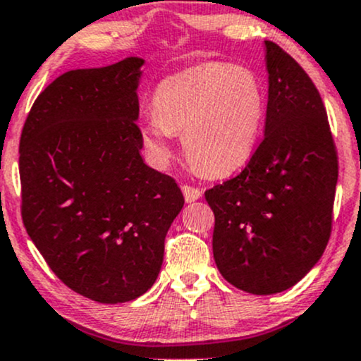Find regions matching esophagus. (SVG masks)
Segmentation results:
<instances>
[{"label":"esophagus","mask_w":361,"mask_h":361,"mask_svg":"<svg viewBox=\"0 0 361 361\" xmlns=\"http://www.w3.org/2000/svg\"><path fill=\"white\" fill-rule=\"evenodd\" d=\"M181 190H183L185 200H187V202H195V200H199L200 197H202V190L200 188L190 187V185H183V187H181Z\"/></svg>","instance_id":"obj_1"}]
</instances>
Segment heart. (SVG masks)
Listing matches in <instances>:
<instances>
[{"instance_id":"heart-1","label":"heart","mask_w":361,"mask_h":361,"mask_svg":"<svg viewBox=\"0 0 361 361\" xmlns=\"http://www.w3.org/2000/svg\"><path fill=\"white\" fill-rule=\"evenodd\" d=\"M262 82L247 66L205 63L164 78L154 92V113L140 126L154 161L171 157L181 133L190 164L211 176L241 168L255 150L265 120Z\"/></svg>"}]
</instances>
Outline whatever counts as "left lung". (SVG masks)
I'll return each instance as SVG.
<instances>
[{"label":"left lung","mask_w":361,"mask_h":361,"mask_svg":"<svg viewBox=\"0 0 361 361\" xmlns=\"http://www.w3.org/2000/svg\"><path fill=\"white\" fill-rule=\"evenodd\" d=\"M264 138L238 176L205 192L223 277L252 295L295 286L319 262L332 229L338 150L322 97L298 63L265 41Z\"/></svg>","instance_id":"left-lung-1"}]
</instances>
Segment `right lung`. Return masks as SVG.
I'll list each match as a JSON object with an SVG mask.
<instances>
[{
  "instance_id": "1",
  "label": "right lung",
  "mask_w": 361,
  "mask_h": 361,
  "mask_svg": "<svg viewBox=\"0 0 361 361\" xmlns=\"http://www.w3.org/2000/svg\"><path fill=\"white\" fill-rule=\"evenodd\" d=\"M142 65L66 71L35 99L20 137L23 226L59 281L99 303L152 286L185 204L174 178L140 156Z\"/></svg>"
}]
</instances>
